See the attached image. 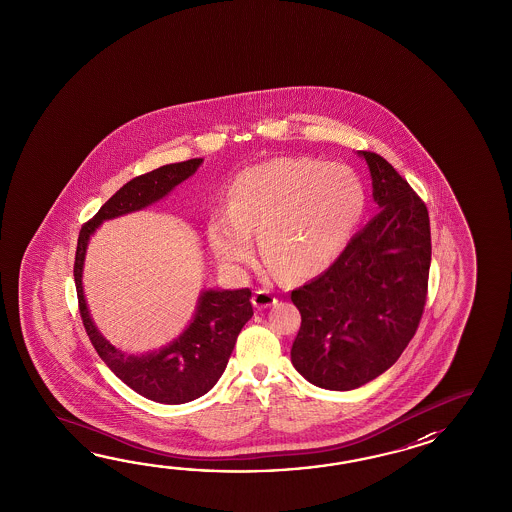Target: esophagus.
<instances>
[{"instance_id": "1", "label": "esophagus", "mask_w": 512, "mask_h": 512, "mask_svg": "<svg viewBox=\"0 0 512 512\" xmlns=\"http://www.w3.org/2000/svg\"><path fill=\"white\" fill-rule=\"evenodd\" d=\"M276 302H278V296L272 294L271 291H265V289L256 291L254 298H252V304L256 305V307H271Z\"/></svg>"}]
</instances>
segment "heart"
Wrapping results in <instances>:
<instances>
[{"mask_svg":"<svg viewBox=\"0 0 512 512\" xmlns=\"http://www.w3.org/2000/svg\"><path fill=\"white\" fill-rule=\"evenodd\" d=\"M366 207V188L346 164L278 157L243 170L230 188V207L208 221L210 247L223 265L240 269L263 256L289 278L327 271L346 251Z\"/></svg>","mask_w":512,"mask_h":512,"instance_id":"heart-1","label":"heart"}]
</instances>
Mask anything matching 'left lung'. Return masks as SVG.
Wrapping results in <instances>:
<instances>
[{
	"label": "left lung",
	"instance_id": "1",
	"mask_svg": "<svg viewBox=\"0 0 512 512\" xmlns=\"http://www.w3.org/2000/svg\"><path fill=\"white\" fill-rule=\"evenodd\" d=\"M368 163L379 214L327 271L291 293L302 315L291 360L311 384L348 392L392 368L423 316L432 260L428 210L381 155Z\"/></svg>",
	"mask_w": 512,
	"mask_h": 512
}]
</instances>
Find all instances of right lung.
Listing matches in <instances>:
<instances>
[{
	"label": "right lung",
	"instance_id": "obj_1",
	"mask_svg": "<svg viewBox=\"0 0 512 512\" xmlns=\"http://www.w3.org/2000/svg\"><path fill=\"white\" fill-rule=\"evenodd\" d=\"M201 163L203 159L166 164L131 179L115 196L109 197L95 218L89 219L78 234L75 285L87 337L97 349L98 357L106 362L120 381L128 384L133 392L155 403H190L214 388L227 368L241 327L254 315L251 289H205L197 298L196 313L179 337L155 351L141 355L124 353L102 337L89 315L82 287L87 243L104 221L157 203L168 196L175 186L196 174Z\"/></svg>",
	"mask_w": 512,
	"mask_h": 512
}]
</instances>
